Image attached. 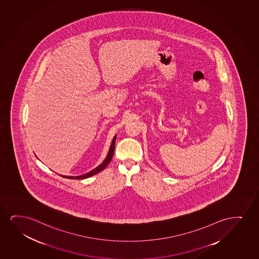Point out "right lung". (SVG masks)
<instances>
[{"label": "right lung", "instance_id": "1", "mask_svg": "<svg viewBox=\"0 0 259 259\" xmlns=\"http://www.w3.org/2000/svg\"><path fill=\"white\" fill-rule=\"evenodd\" d=\"M115 141H116V136H115L113 140H112L111 148H110V150H109V153H108L107 157L103 161L102 164L99 165L98 167L94 168L93 170H91V171L89 172V173H86V174H84V175L78 176V177H69V176H68V177H67V176H62V177L65 178H68V179H84V178H90L91 176L96 175V174H98L99 172L102 171V170H103L104 168H106V166L110 163L111 158L113 156L115 149Z\"/></svg>", "mask_w": 259, "mask_h": 259}]
</instances>
